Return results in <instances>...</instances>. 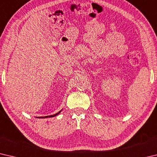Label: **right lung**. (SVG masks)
I'll return each mask as SVG.
<instances>
[{"mask_svg":"<svg viewBox=\"0 0 157 157\" xmlns=\"http://www.w3.org/2000/svg\"><path fill=\"white\" fill-rule=\"evenodd\" d=\"M60 112H61V111H59V112H58V113H57L54 114V115H51V116H44V117H38V118H52V117H54V116H55L58 115V114H59Z\"/></svg>","mask_w":157,"mask_h":157,"instance_id":"right-lung-1","label":"right lung"}]
</instances>
